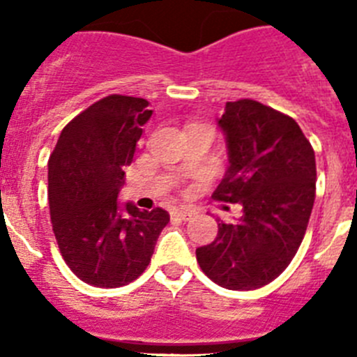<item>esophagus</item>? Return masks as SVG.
<instances>
[{"instance_id":"obj_1","label":"esophagus","mask_w":357,"mask_h":357,"mask_svg":"<svg viewBox=\"0 0 357 357\" xmlns=\"http://www.w3.org/2000/svg\"><path fill=\"white\" fill-rule=\"evenodd\" d=\"M172 218H178V220H190L192 218V216L195 215L194 211H192V209H188V208H179V209H172Z\"/></svg>"}]
</instances>
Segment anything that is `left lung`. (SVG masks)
<instances>
[{"label": "left lung", "instance_id": "left-lung-1", "mask_svg": "<svg viewBox=\"0 0 357 357\" xmlns=\"http://www.w3.org/2000/svg\"><path fill=\"white\" fill-rule=\"evenodd\" d=\"M229 169L215 199L239 202L218 218L215 241L195 250L208 278L231 291L264 287L291 264L315 201V153L298 123L255 100L227 102L218 119Z\"/></svg>", "mask_w": 357, "mask_h": 357}]
</instances>
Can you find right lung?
<instances>
[{
	"label": "right lung",
	"instance_id": "1",
	"mask_svg": "<svg viewBox=\"0 0 357 357\" xmlns=\"http://www.w3.org/2000/svg\"><path fill=\"white\" fill-rule=\"evenodd\" d=\"M151 114L144 98L105 96L63 128L49 158V209L59 252L95 287H121L141 276L169 224L165 209L141 211L118 201Z\"/></svg>",
	"mask_w": 357,
	"mask_h": 357
}]
</instances>
